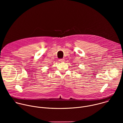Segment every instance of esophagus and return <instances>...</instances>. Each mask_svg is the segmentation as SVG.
Segmentation results:
<instances>
[{
    "instance_id": "34e87169",
    "label": "esophagus",
    "mask_w": 123,
    "mask_h": 123,
    "mask_svg": "<svg viewBox=\"0 0 123 123\" xmlns=\"http://www.w3.org/2000/svg\"><path fill=\"white\" fill-rule=\"evenodd\" d=\"M59 61L60 62H64L65 59H59Z\"/></svg>"
}]
</instances>
